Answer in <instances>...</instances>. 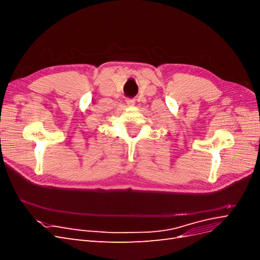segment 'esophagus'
Returning <instances> with one entry per match:
<instances>
[{"instance_id":"34e87169","label":"esophagus","mask_w":260,"mask_h":260,"mask_svg":"<svg viewBox=\"0 0 260 260\" xmlns=\"http://www.w3.org/2000/svg\"><path fill=\"white\" fill-rule=\"evenodd\" d=\"M125 102H127V105L128 106H133V105H135V103H136V101L132 100V99H128Z\"/></svg>"}]
</instances>
